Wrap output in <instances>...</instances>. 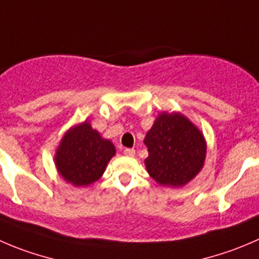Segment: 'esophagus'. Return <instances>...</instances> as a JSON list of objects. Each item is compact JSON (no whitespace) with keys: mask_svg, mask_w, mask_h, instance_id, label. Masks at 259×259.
<instances>
[{"mask_svg":"<svg viewBox=\"0 0 259 259\" xmlns=\"http://www.w3.org/2000/svg\"><path fill=\"white\" fill-rule=\"evenodd\" d=\"M124 154L127 155V157H134L135 150L132 149V148H126V149H124Z\"/></svg>","mask_w":259,"mask_h":259,"instance_id":"1","label":"esophagus"}]
</instances>
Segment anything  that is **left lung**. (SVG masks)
Segmentation results:
<instances>
[{
  "mask_svg": "<svg viewBox=\"0 0 259 259\" xmlns=\"http://www.w3.org/2000/svg\"><path fill=\"white\" fill-rule=\"evenodd\" d=\"M145 167L162 186L181 187L202 169L206 142L202 133L180 112H162L147 133Z\"/></svg>",
  "mask_w": 259,
  "mask_h": 259,
  "instance_id": "1",
  "label": "left lung"
}]
</instances>
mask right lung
<instances>
[{
  "label": "right lung",
  "mask_w": 259,
  "mask_h": 259,
  "mask_svg": "<svg viewBox=\"0 0 259 259\" xmlns=\"http://www.w3.org/2000/svg\"><path fill=\"white\" fill-rule=\"evenodd\" d=\"M114 144L104 139L89 121L76 125L64 134L55 152L54 162L59 175L73 186L96 182L115 155Z\"/></svg>",
  "instance_id": "obj_1"
}]
</instances>
